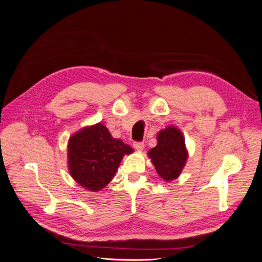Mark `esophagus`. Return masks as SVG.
I'll return each mask as SVG.
<instances>
[{"mask_svg":"<svg viewBox=\"0 0 262 262\" xmlns=\"http://www.w3.org/2000/svg\"><path fill=\"white\" fill-rule=\"evenodd\" d=\"M134 148L136 149V150H138V151H141L142 149H143V147H145V143L143 142H138V141H136V142H134Z\"/></svg>","mask_w":262,"mask_h":262,"instance_id":"esophagus-1","label":"esophagus"}]
</instances>
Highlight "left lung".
Wrapping results in <instances>:
<instances>
[{"label":"left lung","mask_w":262,"mask_h":262,"mask_svg":"<svg viewBox=\"0 0 262 262\" xmlns=\"http://www.w3.org/2000/svg\"><path fill=\"white\" fill-rule=\"evenodd\" d=\"M157 139V146L149 150L148 156L159 176L165 182H171L180 176L187 161L185 138L179 128L168 126L159 132Z\"/></svg>","instance_id":"obj_1"}]
</instances>
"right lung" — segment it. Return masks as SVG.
<instances>
[{
	"label": "right lung",
	"mask_w": 262,
	"mask_h": 262,
	"mask_svg": "<svg viewBox=\"0 0 262 262\" xmlns=\"http://www.w3.org/2000/svg\"><path fill=\"white\" fill-rule=\"evenodd\" d=\"M133 151L122 140L113 138L103 124L87 126L69 140L70 173L83 188L99 191L112 181L123 157Z\"/></svg>",
	"instance_id": "add662e5"
}]
</instances>
